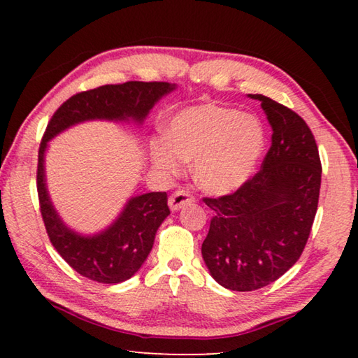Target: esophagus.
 Segmentation results:
<instances>
[{"instance_id":"obj_1","label":"esophagus","mask_w":358,"mask_h":358,"mask_svg":"<svg viewBox=\"0 0 358 358\" xmlns=\"http://www.w3.org/2000/svg\"><path fill=\"white\" fill-rule=\"evenodd\" d=\"M194 202V197L191 192H187L185 189H178L175 191L171 197H169V207L172 210H180L185 205Z\"/></svg>"}]
</instances>
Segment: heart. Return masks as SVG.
<instances>
[{
    "label": "heart",
    "instance_id": "heart-1",
    "mask_svg": "<svg viewBox=\"0 0 358 358\" xmlns=\"http://www.w3.org/2000/svg\"><path fill=\"white\" fill-rule=\"evenodd\" d=\"M169 142L153 145L156 164L178 172L183 157H194V177L205 191L227 194L245 185L265 145L260 120L217 104L187 107L171 120Z\"/></svg>",
    "mask_w": 358,
    "mask_h": 358
}]
</instances>
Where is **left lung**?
I'll list each match as a JSON object with an SVG mask.
<instances>
[{"instance_id": "1", "label": "left lung", "mask_w": 358, "mask_h": 358, "mask_svg": "<svg viewBox=\"0 0 358 358\" xmlns=\"http://www.w3.org/2000/svg\"><path fill=\"white\" fill-rule=\"evenodd\" d=\"M273 134L260 171L237 191L203 197L215 211L202 256L211 276L230 290L268 286L300 259L317 211L319 150L310 126L292 108L262 94Z\"/></svg>"}]
</instances>
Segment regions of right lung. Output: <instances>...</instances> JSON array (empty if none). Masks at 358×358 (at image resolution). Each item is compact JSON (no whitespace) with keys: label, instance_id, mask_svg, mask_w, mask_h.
<instances>
[{"label":"right lung","instance_id":"obj_1","mask_svg":"<svg viewBox=\"0 0 358 358\" xmlns=\"http://www.w3.org/2000/svg\"><path fill=\"white\" fill-rule=\"evenodd\" d=\"M167 82H124L87 90L64 101L48 121L39 145L38 185L39 208L48 238L69 266L92 281L117 284L129 280L141 268L153 248L161 222L171 215L166 192H147L131 199L112 227L96 237H80L59 221L47 196L44 151L47 142L71 124L106 118L142 121L155 102L172 92Z\"/></svg>","mask_w":358,"mask_h":358}]
</instances>
